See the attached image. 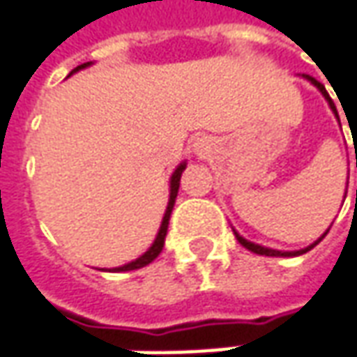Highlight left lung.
<instances>
[{
	"instance_id": "8db88e82",
	"label": "left lung",
	"mask_w": 357,
	"mask_h": 357,
	"mask_svg": "<svg viewBox=\"0 0 357 357\" xmlns=\"http://www.w3.org/2000/svg\"><path fill=\"white\" fill-rule=\"evenodd\" d=\"M306 79L310 80V82H312L314 86H318V89H320V93H322V94H324V96H326V100H328V105H330V108H332V110H334V114L338 116V110H336V106H334V102H332V98H330V94L326 93L324 84H322V82H318V80L314 79V77H308V75H306ZM338 120H340V118H338ZM235 237H237V241H239V243H241V245H243V247H245V249H249V251L257 252V255H264V257H296V255H302V252L310 251V249H312L314 245H318V241H316L314 245H310V247H306V249H302V251L282 252V251H275V249H266V247H261V245H255V243H251V241L243 239V237H241L239 233H235Z\"/></svg>"
}]
</instances>
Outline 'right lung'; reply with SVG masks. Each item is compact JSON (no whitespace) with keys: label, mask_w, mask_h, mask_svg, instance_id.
Returning <instances> with one entry per match:
<instances>
[{"label":"right lung","mask_w":357,"mask_h":357,"mask_svg":"<svg viewBox=\"0 0 357 357\" xmlns=\"http://www.w3.org/2000/svg\"><path fill=\"white\" fill-rule=\"evenodd\" d=\"M91 63H82V65H79L77 68H73L70 70V75L73 73H77V70H80V68L89 67ZM185 169V164H181V166L174 172V176H172V190H169V203H167V209H166V215H164V221H162V227H160V233H158V237H155L154 245L148 249V251L142 255L140 259H136V261H132V263L124 264V266H118V268H114V273H118V271H134V268H142V266H146V264H150L152 261H154L155 257L162 252V249H164V241H166V233H167V223H169V215H172V209H174V203H176V197H178V190H179V179H181V172Z\"/></svg>","instance_id":"add662e5"}]
</instances>
